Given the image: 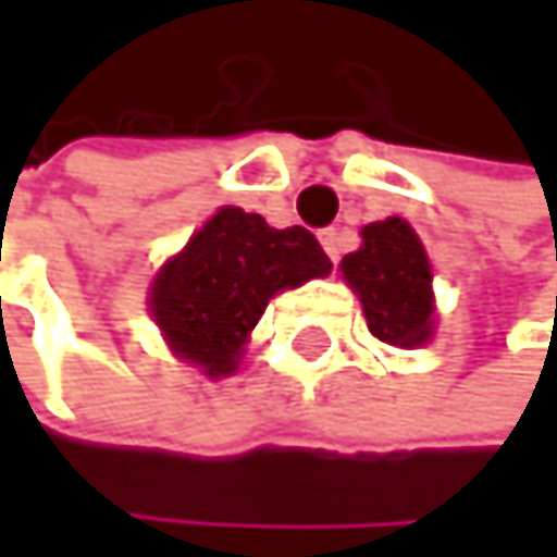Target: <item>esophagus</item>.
<instances>
[{
    "label": "esophagus",
    "mask_w": 557,
    "mask_h": 557,
    "mask_svg": "<svg viewBox=\"0 0 557 557\" xmlns=\"http://www.w3.org/2000/svg\"><path fill=\"white\" fill-rule=\"evenodd\" d=\"M320 244H324V250H327V257L331 260H341V253H344V240H341V230H320Z\"/></svg>",
    "instance_id": "34e87169"
}]
</instances>
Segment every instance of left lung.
I'll return each mask as SVG.
<instances>
[{
	"label": "left lung",
	"mask_w": 557,
	"mask_h": 557,
	"mask_svg": "<svg viewBox=\"0 0 557 557\" xmlns=\"http://www.w3.org/2000/svg\"><path fill=\"white\" fill-rule=\"evenodd\" d=\"M363 247L341 260L344 281L357 290L368 331L397 347L431 337V263L418 233L400 216L363 226Z\"/></svg>",
	"instance_id": "left-lung-1"
}]
</instances>
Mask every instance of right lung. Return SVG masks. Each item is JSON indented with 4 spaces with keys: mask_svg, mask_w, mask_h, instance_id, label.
Masks as SVG:
<instances>
[{
    "mask_svg": "<svg viewBox=\"0 0 557 557\" xmlns=\"http://www.w3.org/2000/svg\"><path fill=\"white\" fill-rule=\"evenodd\" d=\"M331 273V257L304 226L273 230L260 213L223 207L149 287V310L170 347L207 377L233 374L247 334L276 290Z\"/></svg>",
    "mask_w": 557,
    "mask_h": 557,
    "instance_id": "obj_1",
    "label": "right lung"
}]
</instances>
